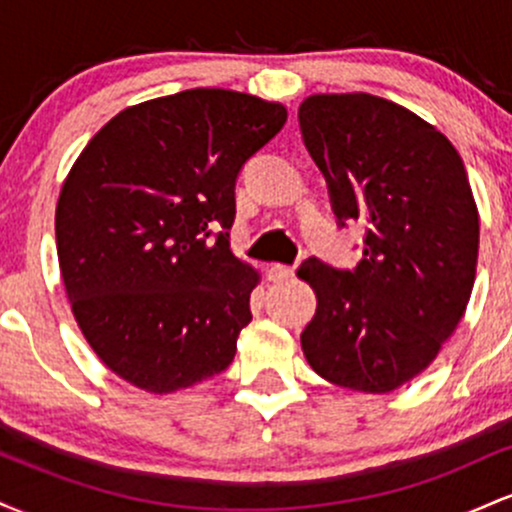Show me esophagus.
Instances as JSON below:
<instances>
[{
  "label": "esophagus",
  "instance_id": "1",
  "mask_svg": "<svg viewBox=\"0 0 512 512\" xmlns=\"http://www.w3.org/2000/svg\"><path fill=\"white\" fill-rule=\"evenodd\" d=\"M267 279L274 281V284H281V281L293 279V267H286V264H269L267 267Z\"/></svg>",
  "mask_w": 512,
  "mask_h": 512
}]
</instances>
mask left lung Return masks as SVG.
Here are the masks:
<instances>
[{
	"label": "left lung",
	"instance_id": "1",
	"mask_svg": "<svg viewBox=\"0 0 512 512\" xmlns=\"http://www.w3.org/2000/svg\"><path fill=\"white\" fill-rule=\"evenodd\" d=\"M337 219L368 226L354 272L315 257L305 361L339 387L385 395L436 361L460 325L479 257V209L457 149L431 122L370 93H315L298 108Z\"/></svg>",
	"mask_w": 512,
	"mask_h": 512
}]
</instances>
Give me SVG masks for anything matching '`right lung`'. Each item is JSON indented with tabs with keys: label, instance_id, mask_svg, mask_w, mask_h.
<instances>
[{
	"label": "right lung",
	"instance_id": "obj_1",
	"mask_svg": "<svg viewBox=\"0 0 512 512\" xmlns=\"http://www.w3.org/2000/svg\"><path fill=\"white\" fill-rule=\"evenodd\" d=\"M276 101L190 88L117 113L84 146L55 211L76 325L151 395L228 368L260 272L231 252L236 178L284 127Z\"/></svg>",
	"mask_w": 512,
	"mask_h": 512
}]
</instances>
